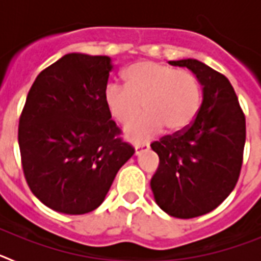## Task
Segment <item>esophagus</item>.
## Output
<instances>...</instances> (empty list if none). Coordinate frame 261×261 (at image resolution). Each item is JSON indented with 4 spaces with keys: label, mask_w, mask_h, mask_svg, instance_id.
Wrapping results in <instances>:
<instances>
[{
    "label": "esophagus",
    "mask_w": 261,
    "mask_h": 261,
    "mask_svg": "<svg viewBox=\"0 0 261 261\" xmlns=\"http://www.w3.org/2000/svg\"><path fill=\"white\" fill-rule=\"evenodd\" d=\"M149 149V145L147 144H142V145H135V150H136V155L141 153V151L147 150Z\"/></svg>",
    "instance_id": "34e87169"
}]
</instances>
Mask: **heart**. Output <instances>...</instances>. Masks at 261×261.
<instances>
[{
    "mask_svg": "<svg viewBox=\"0 0 261 261\" xmlns=\"http://www.w3.org/2000/svg\"><path fill=\"white\" fill-rule=\"evenodd\" d=\"M124 86L110 84L105 89V103L120 125H128L141 114L137 123L125 129L133 142L146 141L165 126L179 133L192 124L201 106L199 80L187 70L154 61H138L123 71Z\"/></svg>",
    "mask_w": 261,
    "mask_h": 261,
    "instance_id": "obj_1",
    "label": "heart"
}]
</instances>
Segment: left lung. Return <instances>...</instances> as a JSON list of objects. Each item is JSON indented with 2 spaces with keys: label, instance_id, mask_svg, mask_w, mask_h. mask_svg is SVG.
I'll use <instances>...</instances> for the list:
<instances>
[{
  "label": "left lung",
  "instance_id": "8db88e82",
  "mask_svg": "<svg viewBox=\"0 0 261 261\" xmlns=\"http://www.w3.org/2000/svg\"><path fill=\"white\" fill-rule=\"evenodd\" d=\"M190 69L202 86L192 125L151 144L159 166L150 180L158 206L176 218L216 209L238 181L246 142V119L229 80L195 59L168 61Z\"/></svg>",
  "mask_w": 261,
  "mask_h": 261
}]
</instances>
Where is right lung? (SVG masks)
Returning a JSON list of instances; mask_svg holds the SVG:
<instances>
[{"label": "right lung", "mask_w": 261, "mask_h": 261, "mask_svg": "<svg viewBox=\"0 0 261 261\" xmlns=\"http://www.w3.org/2000/svg\"><path fill=\"white\" fill-rule=\"evenodd\" d=\"M112 68L108 56L68 53L30 89L18 128L23 172L32 193L52 211L93 212L135 154L106 107Z\"/></svg>", "instance_id": "1"}]
</instances>
